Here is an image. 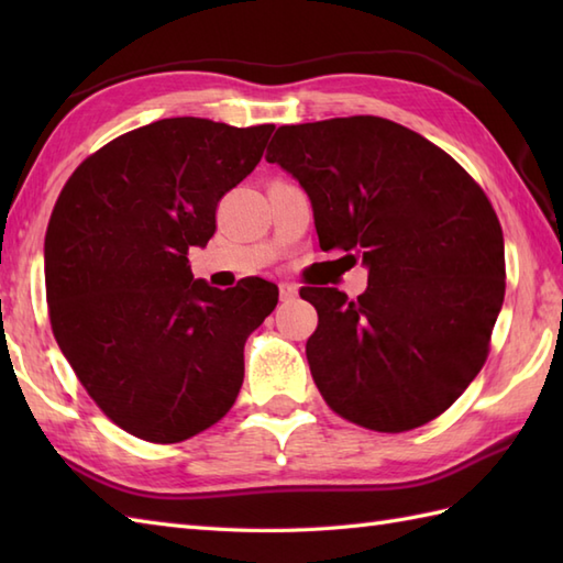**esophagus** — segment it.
<instances>
[{"instance_id": "34e87169", "label": "esophagus", "mask_w": 563, "mask_h": 563, "mask_svg": "<svg viewBox=\"0 0 563 563\" xmlns=\"http://www.w3.org/2000/svg\"><path fill=\"white\" fill-rule=\"evenodd\" d=\"M278 290H280V300H292V297L297 295V285H292V283H280Z\"/></svg>"}]
</instances>
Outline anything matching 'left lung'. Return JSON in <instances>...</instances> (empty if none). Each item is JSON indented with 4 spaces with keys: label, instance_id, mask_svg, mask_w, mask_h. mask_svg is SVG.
Segmentation results:
<instances>
[{
    "label": "left lung",
    "instance_id": "1",
    "mask_svg": "<svg viewBox=\"0 0 563 563\" xmlns=\"http://www.w3.org/2000/svg\"><path fill=\"white\" fill-rule=\"evenodd\" d=\"M266 162L307 190L319 246L367 266V290L302 288L314 385L345 421L404 433L460 399L506 295L504 230L482 186L423 135L377 115L275 130Z\"/></svg>",
    "mask_w": 563,
    "mask_h": 563
}]
</instances>
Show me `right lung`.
<instances>
[{"label":"right lung","instance_id":"add662e5","mask_svg":"<svg viewBox=\"0 0 563 563\" xmlns=\"http://www.w3.org/2000/svg\"><path fill=\"white\" fill-rule=\"evenodd\" d=\"M275 125L164 118L89 154L45 232V297L59 351L99 409L147 442H181L232 409L244 343L278 288L194 280L188 249L218 230L227 190L254 172Z\"/></svg>","mask_w":563,"mask_h":563}]
</instances>
